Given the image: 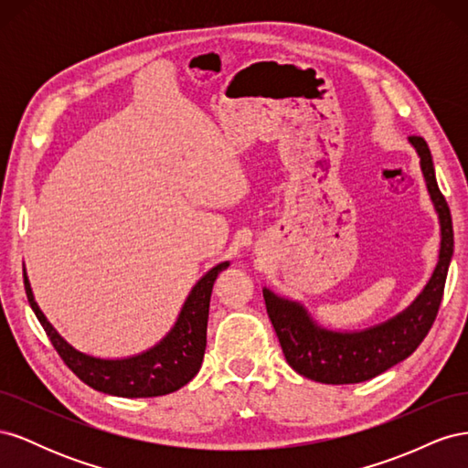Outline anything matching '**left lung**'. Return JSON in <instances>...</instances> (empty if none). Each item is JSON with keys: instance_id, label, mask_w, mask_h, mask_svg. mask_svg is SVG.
Here are the masks:
<instances>
[{"instance_id": "8db88e82", "label": "left lung", "mask_w": 468, "mask_h": 468, "mask_svg": "<svg viewBox=\"0 0 468 468\" xmlns=\"http://www.w3.org/2000/svg\"><path fill=\"white\" fill-rule=\"evenodd\" d=\"M439 220V256L433 273L416 299L392 318L365 330H332L318 324L308 308L263 287L269 320L292 369L324 385H353L385 373L412 356L428 335L443 299V287L452 258V222L445 197L439 191L428 143L410 136Z\"/></svg>"}]
</instances>
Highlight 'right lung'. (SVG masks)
Listing matches in <instances>:
<instances>
[{
    "label": "right lung",
    "mask_w": 468,
    "mask_h": 468,
    "mask_svg": "<svg viewBox=\"0 0 468 468\" xmlns=\"http://www.w3.org/2000/svg\"><path fill=\"white\" fill-rule=\"evenodd\" d=\"M230 261H222L195 282L183 303L176 324L152 347L126 357H97L76 349L58 334L35 301L29 277L25 275L27 299L35 316L60 353L64 363L86 385L121 399H150L176 392L199 373L207 347V322L212 285Z\"/></svg>",
    "instance_id": "add662e5"
}]
</instances>
